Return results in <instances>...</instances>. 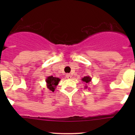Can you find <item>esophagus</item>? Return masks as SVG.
Returning <instances> with one entry per match:
<instances>
[{"label": "esophagus", "mask_w": 135, "mask_h": 135, "mask_svg": "<svg viewBox=\"0 0 135 135\" xmlns=\"http://www.w3.org/2000/svg\"><path fill=\"white\" fill-rule=\"evenodd\" d=\"M71 74H67L66 75V78H68V79H70V78H71Z\"/></svg>", "instance_id": "34e87169"}]
</instances>
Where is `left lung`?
Masks as SVG:
<instances>
[{
  "mask_svg": "<svg viewBox=\"0 0 135 135\" xmlns=\"http://www.w3.org/2000/svg\"><path fill=\"white\" fill-rule=\"evenodd\" d=\"M81 80H82L83 81H84L85 83H87V84H88V83H89V81L91 80V78L89 77V76H85V77H84L81 79Z\"/></svg>",
  "mask_w": 135,
  "mask_h": 135,
  "instance_id": "obj_1",
  "label": "left lung"
}]
</instances>
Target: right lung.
Segmentation results:
<instances>
[{
    "instance_id": "right-lung-1",
    "label": "right lung",
    "mask_w": 135,
    "mask_h": 135,
    "mask_svg": "<svg viewBox=\"0 0 135 135\" xmlns=\"http://www.w3.org/2000/svg\"><path fill=\"white\" fill-rule=\"evenodd\" d=\"M60 81V79L58 78L54 77V76H51L47 77L46 79V83L47 84V88H49L50 91L54 92L55 90V88L57 85L58 83Z\"/></svg>"
}]
</instances>
